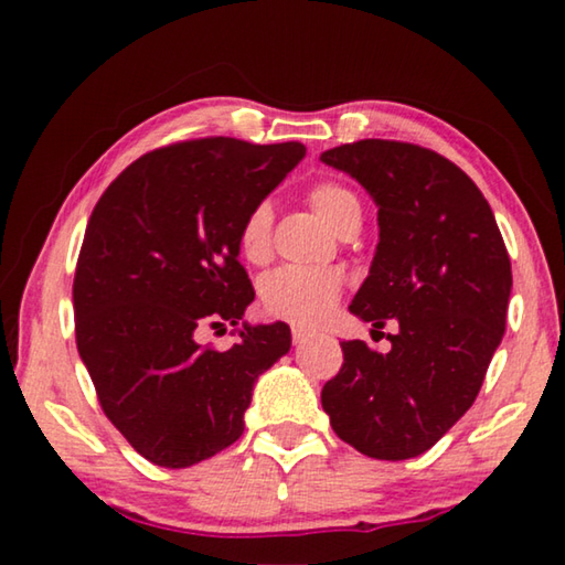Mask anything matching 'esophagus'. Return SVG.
<instances>
[{
    "instance_id": "obj_1",
    "label": "esophagus",
    "mask_w": 565,
    "mask_h": 565,
    "mask_svg": "<svg viewBox=\"0 0 565 565\" xmlns=\"http://www.w3.org/2000/svg\"><path fill=\"white\" fill-rule=\"evenodd\" d=\"M291 337H294V343H296V347H301V343H306V341H309V339L313 337V333H311L309 329L294 327V329H291Z\"/></svg>"
}]
</instances>
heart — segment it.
<instances>
[{
    "instance_id": "b5f03b06",
    "label": "heart",
    "mask_w": 565,
    "mask_h": 565,
    "mask_svg": "<svg viewBox=\"0 0 565 565\" xmlns=\"http://www.w3.org/2000/svg\"><path fill=\"white\" fill-rule=\"evenodd\" d=\"M313 212L331 232L343 226L351 216H361L359 199L347 186L323 181L309 194ZM238 246L244 259L262 264L269 259L271 248V206L262 202L246 214L238 228ZM341 294L339 274L323 269H301V266H281L271 271L262 284L264 309L276 319H286L301 327H313L331 313Z\"/></svg>"
}]
</instances>
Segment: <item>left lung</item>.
I'll use <instances>...</instances> for the list:
<instances>
[{
	"instance_id": "1",
	"label": "left lung",
	"mask_w": 565,
	"mask_h": 565,
	"mask_svg": "<svg viewBox=\"0 0 565 565\" xmlns=\"http://www.w3.org/2000/svg\"><path fill=\"white\" fill-rule=\"evenodd\" d=\"M323 164L366 189L379 244L349 311L391 349L341 341L343 366L321 391L341 441L381 461L431 448L481 391L505 331L509 252L481 191L431 149L363 139L329 149Z\"/></svg>"
}]
</instances>
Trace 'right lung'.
<instances>
[{"instance_id": "1", "label": "right lung", "mask_w": 565, "mask_h": 565, "mask_svg": "<svg viewBox=\"0 0 565 565\" xmlns=\"http://www.w3.org/2000/svg\"><path fill=\"white\" fill-rule=\"evenodd\" d=\"M303 157L299 141H184L134 161L94 206L72 289L76 349L147 461L186 468L232 446L256 379L289 353L284 321H242L254 289L238 228ZM224 322L243 323L232 350L195 341Z\"/></svg>"}]
</instances>
